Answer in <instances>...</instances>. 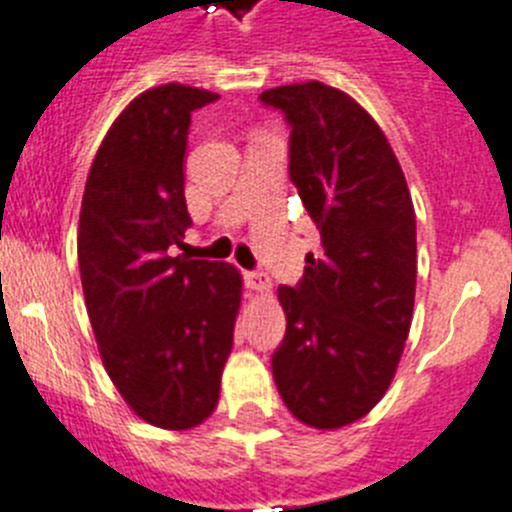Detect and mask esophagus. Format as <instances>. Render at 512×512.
Returning <instances> with one entry per match:
<instances>
[{
  "label": "esophagus",
  "instance_id": "esophagus-1",
  "mask_svg": "<svg viewBox=\"0 0 512 512\" xmlns=\"http://www.w3.org/2000/svg\"><path fill=\"white\" fill-rule=\"evenodd\" d=\"M245 285L250 287L252 292H260V295H267V292L272 290L270 275H267V272H262V270L245 272Z\"/></svg>",
  "mask_w": 512,
  "mask_h": 512
}]
</instances>
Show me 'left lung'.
Masks as SVG:
<instances>
[{
  "mask_svg": "<svg viewBox=\"0 0 512 512\" xmlns=\"http://www.w3.org/2000/svg\"><path fill=\"white\" fill-rule=\"evenodd\" d=\"M292 127L290 177L320 230L287 317L272 375L307 428L365 418L388 393L413 322L418 242L403 167L380 124L342 89L310 79L265 89Z\"/></svg>",
  "mask_w": 512,
  "mask_h": 512,
  "instance_id": "8db88e82",
  "label": "left lung"
}]
</instances>
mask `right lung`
I'll return each instance as SVG.
<instances>
[{"label":"right lung","instance_id":"add662e5","mask_svg":"<svg viewBox=\"0 0 512 512\" xmlns=\"http://www.w3.org/2000/svg\"><path fill=\"white\" fill-rule=\"evenodd\" d=\"M217 97L180 82L137 94L104 135L79 210V275L102 365L132 413L162 430L215 413L242 302L235 265L167 252L190 225V114Z\"/></svg>","mask_w":512,"mask_h":512}]
</instances>
